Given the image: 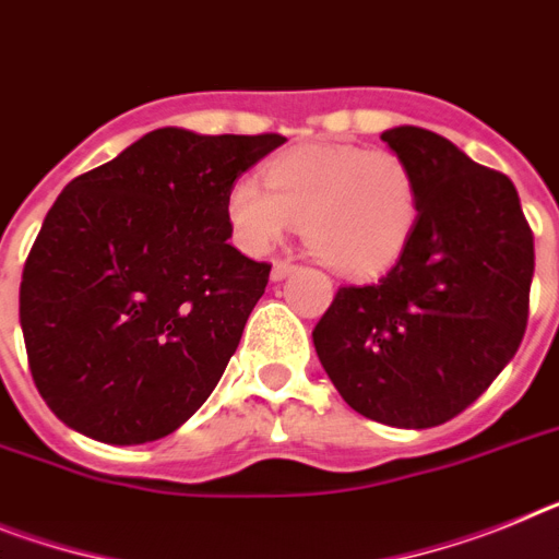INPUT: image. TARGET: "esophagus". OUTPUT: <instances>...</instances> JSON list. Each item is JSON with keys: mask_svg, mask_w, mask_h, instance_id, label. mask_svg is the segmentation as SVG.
Returning <instances> with one entry per match:
<instances>
[{"mask_svg": "<svg viewBox=\"0 0 559 559\" xmlns=\"http://www.w3.org/2000/svg\"><path fill=\"white\" fill-rule=\"evenodd\" d=\"M297 269V265H294V262H288V260H276L274 265H271V280H285V276L290 274V271Z\"/></svg>", "mask_w": 559, "mask_h": 559, "instance_id": "1", "label": "esophagus"}]
</instances>
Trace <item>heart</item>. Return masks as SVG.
<instances>
[{
	"instance_id": "b5f03b06",
	"label": "heart",
	"mask_w": 559,
	"mask_h": 559,
	"mask_svg": "<svg viewBox=\"0 0 559 559\" xmlns=\"http://www.w3.org/2000/svg\"><path fill=\"white\" fill-rule=\"evenodd\" d=\"M265 189L254 178L234 180L228 223L246 251H269L302 223L313 257L347 276L390 269L421 214L418 175L393 150L356 143H305L265 166Z\"/></svg>"
}]
</instances>
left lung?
<instances>
[{
  "mask_svg": "<svg viewBox=\"0 0 559 559\" xmlns=\"http://www.w3.org/2000/svg\"><path fill=\"white\" fill-rule=\"evenodd\" d=\"M381 141L418 175L416 231L379 283L336 290L313 347L356 413L427 429L478 402L518 353L534 234L503 171L421 127H395Z\"/></svg>",
  "mask_w": 559,
  "mask_h": 559,
  "instance_id": "obj_1",
  "label": "left lung"
}]
</instances>
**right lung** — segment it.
Wrapping results in <instances>:
<instances>
[{"instance_id": "1", "label": "right lung", "mask_w": 559, "mask_h": 559, "mask_svg": "<svg viewBox=\"0 0 559 559\" xmlns=\"http://www.w3.org/2000/svg\"><path fill=\"white\" fill-rule=\"evenodd\" d=\"M280 143L164 127L64 186L27 254L19 322L67 427L157 441L212 395L271 274L228 242V189Z\"/></svg>"}]
</instances>
